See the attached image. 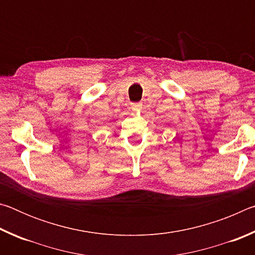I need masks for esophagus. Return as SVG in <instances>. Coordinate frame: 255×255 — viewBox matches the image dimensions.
Instances as JSON below:
<instances>
[{
    "instance_id": "1",
    "label": "esophagus",
    "mask_w": 255,
    "mask_h": 255,
    "mask_svg": "<svg viewBox=\"0 0 255 255\" xmlns=\"http://www.w3.org/2000/svg\"><path fill=\"white\" fill-rule=\"evenodd\" d=\"M131 109L133 110H140L141 109V103H131Z\"/></svg>"
}]
</instances>
